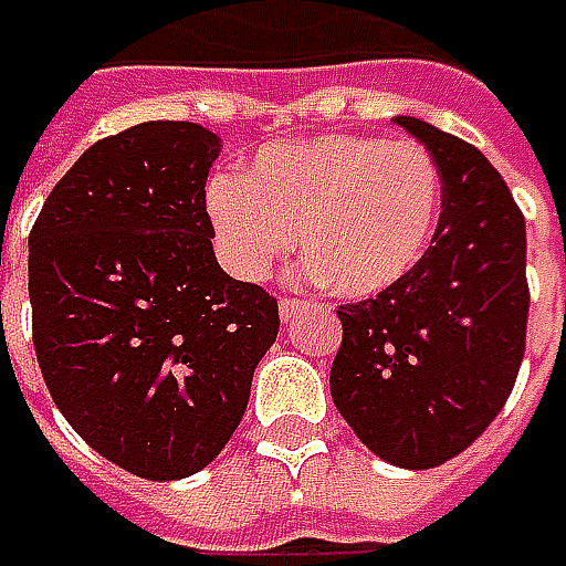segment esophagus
<instances>
[{
    "instance_id": "34e87169",
    "label": "esophagus",
    "mask_w": 566,
    "mask_h": 566,
    "mask_svg": "<svg viewBox=\"0 0 566 566\" xmlns=\"http://www.w3.org/2000/svg\"><path fill=\"white\" fill-rule=\"evenodd\" d=\"M298 312H302V302H295V298H283V302H280V317H283V321H293Z\"/></svg>"
}]
</instances>
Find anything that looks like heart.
I'll return each mask as SVG.
<instances>
[{"mask_svg": "<svg viewBox=\"0 0 566 566\" xmlns=\"http://www.w3.org/2000/svg\"><path fill=\"white\" fill-rule=\"evenodd\" d=\"M444 179L422 144L324 135L271 144L239 176H213L205 207L217 254L239 280H268L295 245L305 273L343 298H371L422 264Z\"/></svg>", "mask_w": 566, "mask_h": 566, "instance_id": "b5f03b06", "label": "heart"}]
</instances>
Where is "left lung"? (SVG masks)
Returning a JSON list of instances; mask_svg holds the SVG:
<instances>
[{
    "label": "left lung",
    "instance_id": "8db88e82",
    "mask_svg": "<svg viewBox=\"0 0 566 566\" xmlns=\"http://www.w3.org/2000/svg\"><path fill=\"white\" fill-rule=\"evenodd\" d=\"M444 179L422 264L387 293L343 305L331 397L384 463L431 469L463 453L504 409L526 349V223L472 144L394 116Z\"/></svg>",
    "mask_w": 566,
    "mask_h": 566
}]
</instances>
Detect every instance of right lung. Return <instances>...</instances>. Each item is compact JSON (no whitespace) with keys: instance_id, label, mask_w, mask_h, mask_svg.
Masks as SVG:
<instances>
[{"instance_id":"add662e5","label":"right lung","mask_w":566,"mask_h":566,"mask_svg":"<svg viewBox=\"0 0 566 566\" xmlns=\"http://www.w3.org/2000/svg\"><path fill=\"white\" fill-rule=\"evenodd\" d=\"M220 138L142 122L87 147L28 239L33 349L65 422L150 482L201 472L249 406L276 298L213 254L205 182Z\"/></svg>"}]
</instances>
